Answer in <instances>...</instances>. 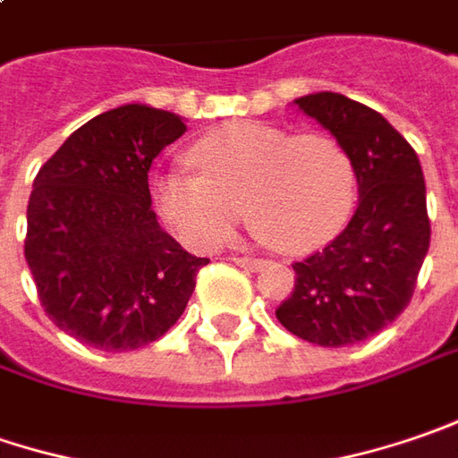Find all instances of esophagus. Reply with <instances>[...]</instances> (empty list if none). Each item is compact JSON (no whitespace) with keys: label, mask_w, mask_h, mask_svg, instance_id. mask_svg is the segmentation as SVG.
<instances>
[{"label":"esophagus","mask_w":458,"mask_h":458,"mask_svg":"<svg viewBox=\"0 0 458 458\" xmlns=\"http://www.w3.org/2000/svg\"><path fill=\"white\" fill-rule=\"evenodd\" d=\"M235 264H238V267H243L246 271H261V268L267 267V261H264V259H253V256H243V259H235Z\"/></svg>","instance_id":"34e87169"}]
</instances>
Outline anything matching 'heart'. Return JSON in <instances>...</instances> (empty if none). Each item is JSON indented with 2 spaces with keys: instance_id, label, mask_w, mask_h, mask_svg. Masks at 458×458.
<instances>
[{
  "instance_id": "1",
  "label": "heart",
  "mask_w": 458,
  "mask_h": 458,
  "mask_svg": "<svg viewBox=\"0 0 458 458\" xmlns=\"http://www.w3.org/2000/svg\"><path fill=\"white\" fill-rule=\"evenodd\" d=\"M187 158L197 174L158 171L150 197L164 225L194 250L217 249L241 204L259 235L284 253L323 249L353 212V161L326 132L292 135L241 120L194 140Z\"/></svg>"
}]
</instances>
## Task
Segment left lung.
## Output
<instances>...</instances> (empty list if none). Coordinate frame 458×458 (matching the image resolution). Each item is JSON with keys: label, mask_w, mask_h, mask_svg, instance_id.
Instances as JSON below:
<instances>
[{"label": "left lung", "mask_w": 458, "mask_h": 458, "mask_svg": "<svg viewBox=\"0 0 458 458\" xmlns=\"http://www.w3.org/2000/svg\"><path fill=\"white\" fill-rule=\"evenodd\" d=\"M348 150L359 208L328 246L294 264V292L276 320L318 346H351L408 308L430 246L418 153L377 110L335 91L294 99Z\"/></svg>", "instance_id": "1"}]
</instances>
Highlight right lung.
I'll use <instances>...</instances> for the list:
<instances>
[{
    "instance_id": "obj_1",
    "label": "right lung",
    "mask_w": 458,
    "mask_h": 458,
    "mask_svg": "<svg viewBox=\"0 0 458 458\" xmlns=\"http://www.w3.org/2000/svg\"><path fill=\"white\" fill-rule=\"evenodd\" d=\"M184 130L174 112L114 107L71 132L32 182L25 259L38 297L87 346L132 351L161 338L209 264L150 209V164Z\"/></svg>"
}]
</instances>
